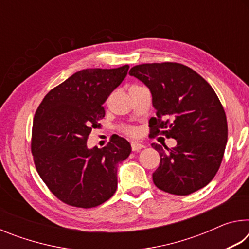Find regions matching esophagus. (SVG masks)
I'll return each instance as SVG.
<instances>
[{"label":"esophagus","instance_id":"34e87169","mask_svg":"<svg viewBox=\"0 0 249 249\" xmlns=\"http://www.w3.org/2000/svg\"><path fill=\"white\" fill-rule=\"evenodd\" d=\"M130 146H132L133 151H138L145 147V145H142V144H141V142H132Z\"/></svg>","mask_w":249,"mask_h":249}]
</instances>
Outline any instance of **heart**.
<instances>
[{
  "label": "heart",
  "mask_w": 249,
  "mask_h": 249,
  "mask_svg": "<svg viewBox=\"0 0 249 249\" xmlns=\"http://www.w3.org/2000/svg\"><path fill=\"white\" fill-rule=\"evenodd\" d=\"M125 132L127 133V134H130V135H133V134H135V129L133 128V127H127L125 129Z\"/></svg>",
  "instance_id": "heart-1"
}]
</instances>
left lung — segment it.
<instances>
[{
    "label": "left lung",
    "mask_w": 249,
    "mask_h": 249,
    "mask_svg": "<svg viewBox=\"0 0 249 249\" xmlns=\"http://www.w3.org/2000/svg\"><path fill=\"white\" fill-rule=\"evenodd\" d=\"M129 74L150 90L157 117L149 120L150 135L175 138L177 146L160 155L153 174L156 187L176 196L200 190L216 175L227 142V122L212 87L187 66L176 62L133 67Z\"/></svg>",
    "instance_id": "left-lung-1"
}]
</instances>
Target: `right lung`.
I'll use <instances>...</instances> for the list:
<instances>
[{
	"instance_id": "add662e5",
	"label": "right lung",
	"mask_w": 249,
	"mask_h": 249,
	"mask_svg": "<svg viewBox=\"0 0 249 249\" xmlns=\"http://www.w3.org/2000/svg\"><path fill=\"white\" fill-rule=\"evenodd\" d=\"M129 66L84 69L49 91L35 113L32 153L37 172L59 200L89 209L104 203L117 188V166L132 147L113 136L103 148H88L92 128L100 127L103 103L120 86Z\"/></svg>"
}]
</instances>
